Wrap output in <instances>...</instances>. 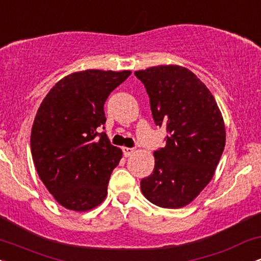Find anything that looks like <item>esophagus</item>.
<instances>
[{"mask_svg": "<svg viewBox=\"0 0 261 261\" xmlns=\"http://www.w3.org/2000/svg\"><path fill=\"white\" fill-rule=\"evenodd\" d=\"M134 151H135L134 148H130V147H122V153H124L125 157H130V155L134 153Z\"/></svg>", "mask_w": 261, "mask_h": 261, "instance_id": "1", "label": "esophagus"}]
</instances>
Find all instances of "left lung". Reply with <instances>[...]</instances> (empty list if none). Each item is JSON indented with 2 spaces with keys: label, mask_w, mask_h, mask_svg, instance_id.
<instances>
[{
  "label": "left lung",
  "mask_w": 261,
  "mask_h": 261,
  "mask_svg": "<svg viewBox=\"0 0 261 261\" xmlns=\"http://www.w3.org/2000/svg\"><path fill=\"white\" fill-rule=\"evenodd\" d=\"M145 86L157 126H166V146L153 152L154 168L141 180L147 200L179 208L199 195L214 176L226 143L222 115L214 95L181 66L136 71Z\"/></svg>",
  "instance_id": "1"
}]
</instances>
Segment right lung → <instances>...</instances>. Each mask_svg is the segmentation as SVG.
Segmentation results:
<instances>
[{
	"label": "right lung",
	"instance_id": "right-lung-1",
	"mask_svg": "<svg viewBox=\"0 0 261 261\" xmlns=\"http://www.w3.org/2000/svg\"><path fill=\"white\" fill-rule=\"evenodd\" d=\"M130 74L72 73L59 81L39 107L31 135L33 161L49 193L66 208L87 211L106 199L122 152L99 133L107 121L104 103Z\"/></svg>",
	"mask_w": 261,
	"mask_h": 261
}]
</instances>
